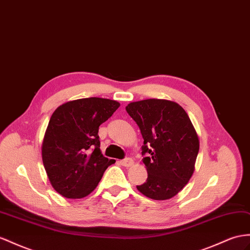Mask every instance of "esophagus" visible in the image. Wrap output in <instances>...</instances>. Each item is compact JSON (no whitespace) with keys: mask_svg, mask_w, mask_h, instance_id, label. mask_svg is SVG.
<instances>
[{"mask_svg":"<svg viewBox=\"0 0 250 250\" xmlns=\"http://www.w3.org/2000/svg\"><path fill=\"white\" fill-rule=\"evenodd\" d=\"M120 164L124 166V167H131V166L134 165V161L132 158L127 157V158H125L123 159V161H120Z\"/></svg>","mask_w":250,"mask_h":250,"instance_id":"34e87169","label":"esophagus"}]
</instances>
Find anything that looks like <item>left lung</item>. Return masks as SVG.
I'll return each instance as SVG.
<instances>
[{
	"label": "left lung",
	"mask_w": 250,
	"mask_h": 250,
	"mask_svg": "<svg viewBox=\"0 0 250 250\" xmlns=\"http://www.w3.org/2000/svg\"><path fill=\"white\" fill-rule=\"evenodd\" d=\"M144 138L143 163L148 178L136 186L152 200H169L180 192L194 172L200 140L184 108L165 99H146L125 106Z\"/></svg>",
	"instance_id": "left-lung-1"
}]
</instances>
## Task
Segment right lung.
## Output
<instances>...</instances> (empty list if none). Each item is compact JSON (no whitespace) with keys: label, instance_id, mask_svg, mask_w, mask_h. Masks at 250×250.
Here are the masks:
<instances>
[{"label":"right lung","instance_id":"right-lung-1","mask_svg":"<svg viewBox=\"0 0 250 250\" xmlns=\"http://www.w3.org/2000/svg\"><path fill=\"white\" fill-rule=\"evenodd\" d=\"M119 102L91 97L68 101L53 113L42 144L44 168L53 188L66 198H81L97 187L108 166L102 155L99 126Z\"/></svg>","mask_w":250,"mask_h":250}]
</instances>
